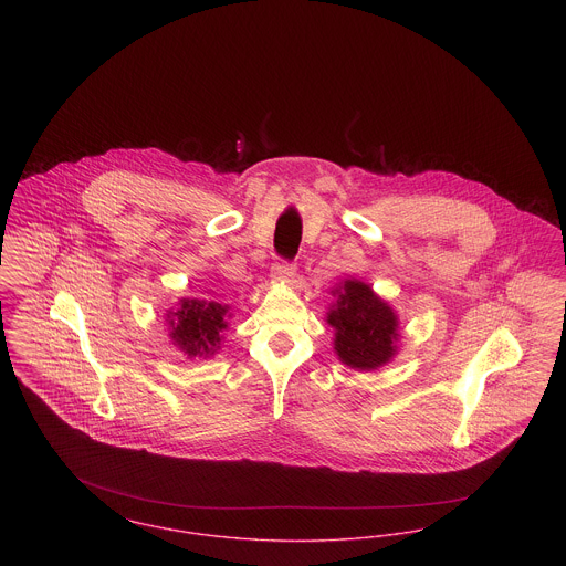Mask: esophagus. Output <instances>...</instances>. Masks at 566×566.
<instances>
[{"mask_svg":"<svg viewBox=\"0 0 566 566\" xmlns=\"http://www.w3.org/2000/svg\"><path fill=\"white\" fill-rule=\"evenodd\" d=\"M271 277H273L275 282H282V284L293 282V277H295V265L289 263V261H277V263H273V268H271Z\"/></svg>","mask_w":566,"mask_h":566,"instance_id":"obj_1","label":"esophagus"}]
</instances>
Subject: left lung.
Instances as JSON below:
<instances>
[{
    "mask_svg": "<svg viewBox=\"0 0 566 566\" xmlns=\"http://www.w3.org/2000/svg\"><path fill=\"white\" fill-rule=\"evenodd\" d=\"M333 295L337 301L328 307L326 323L335 328L339 360L358 371L390 363L401 337L395 310L360 280H344Z\"/></svg>",
    "mask_w": 566,
    "mask_h": 566,
    "instance_id": "obj_1",
    "label": "left lung"
}]
</instances>
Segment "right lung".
I'll list each match as a JSON object with an SVG mask.
<instances>
[{
	"mask_svg": "<svg viewBox=\"0 0 566 566\" xmlns=\"http://www.w3.org/2000/svg\"><path fill=\"white\" fill-rule=\"evenodd\" d=\"M229 305L208 298H182L176 312H169V337L189 358H206L220 348L227 328Z\"/></svg>",
	"mask_w": 566,
	"mask_h": 566,
	"instance_id": "1",
	"label": "right lung"
}]
</instances>
